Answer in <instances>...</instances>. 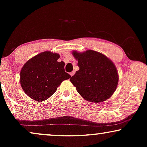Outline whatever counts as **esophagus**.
Segmentation results:
<instances>
[{"label": "esophagus", "instance_id": "esophagus-1", "mask_svg": "<svg viewBox=\"0 0 147 147\" xmlns=\"http://www.w3.org/2000/svg\"><path fill=\"white\" fill-rule=\"evenodd\" d=\"M74 74H75V72H74V71H71V72H70V76H73L74 75Z\"/></svg>", "mask_w": 147, "mask_h": 147}]
</instances>
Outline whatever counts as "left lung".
Listing matches in <instances>:
<instances>
[{
	"mask_svg": "<svg viewBox=\"0 0 147 147\" xmlns=\"http://www.w3.org/2000/svg\"><path fill=\"white\" fill-rule=\"evenodd\" d=\"M80 69L70 82L82 97L98 103L108 100L114 94L118 83L116 67L111 60L99 52L88 50L83 53L74 51Z\"/></svg>",
	"mask_w": 147,
	"mask_h": 147,
	"instance_id": "left-lung-1",
	"label": "left lung"
}]
</instances>
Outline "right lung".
I'll return each mask as SVG.
<instances>
[{
  "label": "right lung",
  "mask_w": 147,
  "mask_h": 147,
  "mask_svg": "<svg viewBox=\"0 0 147 147\" xmlns=\"http://www.w3.org/2000/svg\"><path fill=\"white\" fill-rule=\"evenodd\" d=\"M59 57L57 53L44 51L25 63L20 72V83L29 97L37 102L47 100L63 80L71 78L65 71V63L57 61Z\"/></svg>",
  "instance_id": "add662e5"
}]
</instances>
